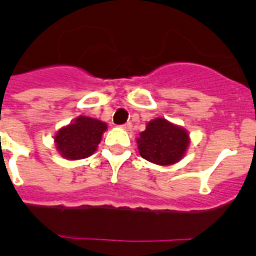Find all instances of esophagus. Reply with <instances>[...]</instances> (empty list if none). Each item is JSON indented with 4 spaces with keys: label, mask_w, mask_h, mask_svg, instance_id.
Here are the masks:
<instances>
[{
    "label": "esophagus",
    "mask_w": 256,
    "mask_h": 256,
    "mask_svg": "<svg viewBox=\"0 0 256 256\" xmlns=\"http://www.w3.org/2000/svg\"><path fill=\"white\" fill-rule=\"evenodd\" d=\"M122 128H123V130H130V128H132V123H130V122H128V123H126V124H123V126H120Z\"/></svg>",
    "instance_id": "1"
}]
</instances>
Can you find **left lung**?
<instances>
[{"label": "left lung", "instance_id": "obj_1", "mask_svg": "<svg viewBox=\"0 0 256 256\" xmlns=\"http://www.w3.org/2000/svg\"><path fill=\"white\" fill-rule=\"evenodd\" d=\"M137 144L140 155L144 159L159 165H170L182 159L190 138L183 128L158 118L140 133Z\"/></svg>", "mask_w": 256, "mask_h": 256}]
</instances>
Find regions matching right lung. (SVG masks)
Returning a JSON list of instances; mask_svg holds the SVG:
<instances>
[{"instance_id": "obj_1", "label": "right lung", "mask_w": 256, "mask_h": 256, "mask_svg": "<svg viewBox=\"0 0 256 256\" xmlns=\"http://www.w3.org/2000/svg\"><path fill=\"white\" fill-rule=\"evenodd\" d=\"M106 128V123L94 118H76V123L61 128L56 133V148L69 160L84 159L96 151Z\"/></svg>"}]
</instances>
